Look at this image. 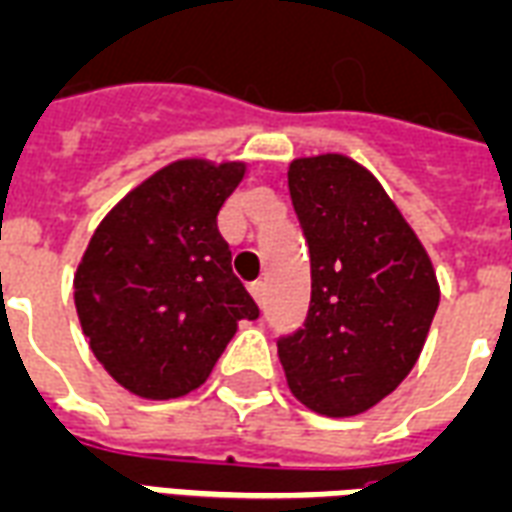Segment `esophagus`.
<instances>
[{
  "label": "esophagus",
  "instance_id": "esophagus-1",
  "mask_svg": "<svg viewBox=\"0 0 512 512\" xmlns=\"http://www.w3.org/2000/svg\"><path fill=\"white\" fill-rule=\"evenodd\" d=\"M248 291H251V297L256 299V302H264V283H261V280H256V283H251V286H248Z\"/></svg>",
  "mask_w": 512,
  "mask_h": 512
}]
</instances>
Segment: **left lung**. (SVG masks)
Instances as JSON below:
<instances>
[{
	"label": "left lung",
	"mask_w": 512,
	"mask_h": 512,
	"mask_svg": "<svg viewBox=\"0 0 512 512\" xmlns=\"http://www.w3.org/2000/svg\"><path fill=\"white\" fill-rule=\"evenodd\" d=\"M310 248L305 326L278 343L291 394L326 418L367 413L416 367L440 305L429 253L394 199L343 153L288 164Z\"/></svg>",
	"instance_id": "left-lung-1"
}]
</instances>
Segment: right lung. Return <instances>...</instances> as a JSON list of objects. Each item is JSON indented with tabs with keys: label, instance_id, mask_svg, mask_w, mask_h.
I'll use <instances>...</instances> for the list:
<instances>
[{
	"label": "right lung",
	"instance_id": "right-lung-1",
	"mask_svg": "<svg viewBox=\"0 0 512 512\" xmlns=\"http://www.w3.org/2000/svg\"><path fill=\"white\" fill-rule=\"evenodd\" d=\"M245 161L178 159L96 226L75 270V307L107 375L142 399H178L210 378L259 307L232 272L218 213Z\"/></svg>",
	"mask_w": 512,
	"mask_h": 512
}]
</instances>
